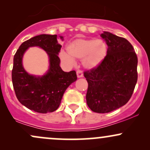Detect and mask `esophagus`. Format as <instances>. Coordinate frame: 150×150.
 Masks as SVG:
<instances>
[{"instance_id": "34e87169", "label": "esophagus", "mask_w": 150, "mask_h": 150, "mask_svg": "<svg viewBox=\"0 0 150 150\" xmlns=\"http://www.w3.org/2000/svg\"><path fill=\"white\" fill-rule=\"evenodd\" d=\"M77 77H78V78H80V77H83V73H82V72L80 70H78L77 71Z\"/></svg>"}]
</instances>
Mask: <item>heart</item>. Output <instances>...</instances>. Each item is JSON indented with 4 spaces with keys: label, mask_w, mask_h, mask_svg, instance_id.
I'll return each mask as SVG.
<instances>
[{
    "label": "heart",
    "mask_w": 150,
    "mask_h": 150,
    "mask_svg": "<svg viewBox=\"0 0 150 150\" xmlns=\"http://www.w3.org/2000/svg\"><path fill=\"white\" fill-rule=\"evenodd\" d=\"M67 52L61 51L60 58L65 63L72 65L74 58H82V65L86 69L97 67L104 59L107 53V46L102 39L80 38L67 46Z\"/></svg>",
    "instance_id": "obj_1"
}]
</instances>
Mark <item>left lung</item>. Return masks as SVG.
I'll use <instances>...</instances> for the list:
<instances>
[{
    "mask_svg": "<svg viewBox=\"0 0 150 150\" xmlns=\"http://www.w3.org/2000/svg\"><path fill=\"white\" fill-rule=\"evenodd\" d=\"M107 54L95 68L84 73L88 82L86 100L96 113H108L124 106L131 97L137 80V57L125 38L104 32Z\"/></svg>",
    "mask_w": 150,
    "mask_h": 150,
    "instance_id": "obj_1",
    "label": "left lung"
}]
</instances>
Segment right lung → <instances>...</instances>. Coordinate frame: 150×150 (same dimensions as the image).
<instances>
[{
    "instance_id": "1",
    "label": "right lung",
    "mask_w": 150,
    "mask_h": 150,
    "mask_svg": "<svg viewBox=\"0 0 150 150\" xmlns=\"http://www.w3.org/2000/svg\"><path fill=\"white\" fill-rule=\"evenodd\" d=\"M63 40V37L60 36ZM57 35L40 34L20 45L13 58L12 81L18 101L29 109L37 113H46L59 107L65 91L77 80L76 72H64L60 66L58 56L61 45ZM38 46L44 49L50 58L47 72L42 76L30 75L24 70L22 58L30 47Z\"/></svg>"
}]
</instances>
